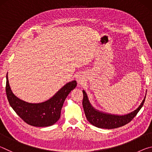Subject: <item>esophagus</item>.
Masks as SVG:
<instances>
[{"label":"esophagus","mask_w":152,"mask_h":152,"mask_svg":"<svg viewBox=\"0 0 152 152\" xmlns=\"http://www.w3.org/2000/svg\"><path fill=\"white\" fill-rule=\"evenodd\" d=\"M82 82V80L81 79H80V78H79V79L78 80V82L79 84H81V82Z\"/></svg>","instance_id":"obj_1"}]
</instances>
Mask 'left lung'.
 <instances>
[{
    "label": "left lung",
    "mask_w": 152,
    "mask_h": 152,
    "mask_svg": "<svg viewBox=\"0 0 152 152\" xmlns=\"http://www.w3.org/2000/svg\"><path fill=\"white\" fill-rule=\"evenodd\" d=\"M82 92H83L82 105H83L84 113H85L87 120L95 127L108 129L122 127L129 123L136 116L137 113L143 107L145 99V96L141 104L134 111L125 115H115L104 113L95 109L90 103L85 91H83Z\"/></svg>",
    "instance_id": "obj_1"
}]
</instances>
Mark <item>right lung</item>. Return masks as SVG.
Returning <instances> with one entry per match:
<instances>
[{
    "mask_svg": "<svg viewBox=\"0 0 152 152\" xmlns=\"http://www.w3.org/2000/svg\"><path fill=\"white\" fill-rule=\"evenodd\" d=\"M76 85V80L70 82L48 101L41 103H29L12 93L7 74L6 93L11 107L25 123L35 127H48L60 119L64 101Z\"/></svg>",
    "mask_w": 152,
    "mask_h": 152,
    "instance_id": "add662e5",
    "label": "right lung"
}]
</instances>
